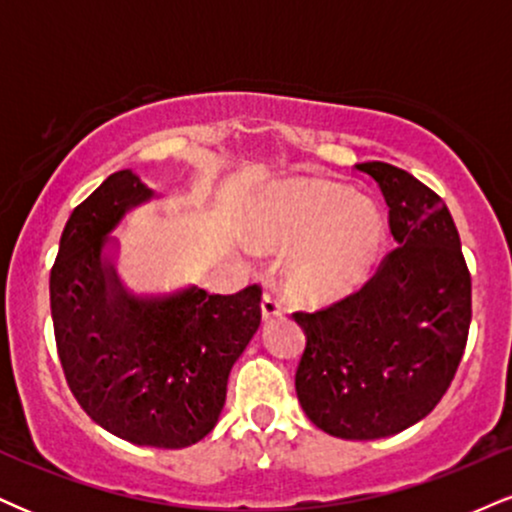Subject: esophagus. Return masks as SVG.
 <instances>
[{
    "instance_id": "obj_1",
    "label": "esophagus",
    "mask_w": 512,
    "mask_h": 512,
    "mask_svg": "<svg viewBox=\"0 0 512 512\" xmlns=\"http://www.w3.org/2000/svg\"><path fill=\"white\" fill-rule=\"evenodd\" d=\"M283 312H286V307L276 295H264L262 298V319L267 322V319H274V317H281Z\"/></svg>"
}]
</instances>
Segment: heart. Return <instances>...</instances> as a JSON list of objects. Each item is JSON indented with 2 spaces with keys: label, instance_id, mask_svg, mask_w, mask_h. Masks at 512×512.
I'll return each instance as SVG.
<instances>
[{
  "label": "heart",
  "instance_id": "b5f03b06",
  "mask_svg": "<svg viewBox=\"0 0 512 512\" xmlns=\"http://www.w3.org/2000/svg\"><path fill=\"white\" fill-rule=\"evenodd\" d=\"M248 236L260 250H291L286 281L305 300L348 295L372 276L386 248V219L372 197L319 178H286L248 209Z\"/></svg>",
  "mask_w": 512,
  "mask_h": 512
}]
</instances>
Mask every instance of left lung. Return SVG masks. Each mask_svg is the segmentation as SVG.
<instances>
[{
  "mask_svg": "<svg viewBox=\"0 0 512 512\" xmlns=\"http://www.w3.org/2000/svg\"><path fill=\"white\" fill-rule=\"evenodd\" d=\"M357 171L381 188L398 248L341 303L295 312L307 338L295 393L322 432L372 441L424 420L448 391L470 331L472 281L434 190L384 162Z\"/></svg>",
  "mask_w": 512,
  "mask_h": 512,
  "instance_id": "8db88e82",
  "label": "left lung"
}]
</instances>
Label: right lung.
<instances>
[{"mask_svg": "<svg viewBox=\"0 0 512 512\" xmlns=\"http://www.w3.org/2000/svg\"><path fill=\"white\" fill-rule=\"evenodd\" d=\"M155 197L123 169L80 202L61 233L49 303L61 367L80 408L123 441L186 448L219 420L231 367L260 329L262 288L128 291L116 272L112 233Z\"/></svg>", "mask_w": 512, "mask_h": 512, "instance_id": "right-lung-1", "label": "right lung"}]
</instances>
